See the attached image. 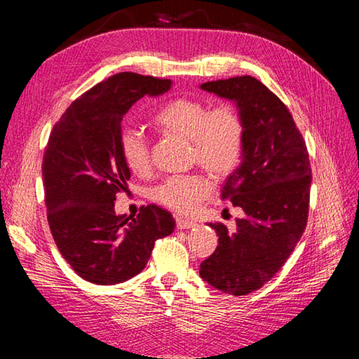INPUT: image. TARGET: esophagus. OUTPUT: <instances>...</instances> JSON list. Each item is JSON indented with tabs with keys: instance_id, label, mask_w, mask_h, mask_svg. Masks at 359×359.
Returning a JSON list of instances; mask_svg holds the SVG:
<instances>
[{
	"instance_id": "esophagus-1",
	"label": "esophagus",
	"mask_w": 359,
	"mask_h": 359,
	"mask_svg": "<svg viewBox=\"0 0 359 359\" xmlns=\"http://www.w3.org/2000/svg\"><path fill=\"white\" fill-rule=\"evenodd\" d=\"M175 225H177L179 230H188V228L196 226V222L191 219H184V217H175Z\"/></svg>"
}]
</instances>
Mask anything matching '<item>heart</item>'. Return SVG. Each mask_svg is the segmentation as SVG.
Returning <instances> with one entry per match:
<instances>
[{
	"mask_svg": "<svg viewBox=\"0 0 359 359\" xmlns=\"http://www.w3.org/2000/svg\"><path fill=\"white\" fill-rule=\"evenodd\" d=\"M158 131L184 137L191 143V157L216 175L226 177L239 166L245 148L247 128L241 111L231 103L207 104L191 97H175L160 104L151 116ZM118 151L126 168L135 175L151 171L148 142L135 129L118 135ZM212 191V180L203 172L172 175L157 185L152 199L172 211L193 212Z\"/></svg>",
	"mask_w": 359,
	"mask_h": 359,
	"instance_id": "b5f03b06",
	"label": "heart"
}]
</instances>
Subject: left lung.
Wrapping results in <instances>:
<instances>
[{
    "mask_svg": "<svg viewBox=\"0 0 359 359\" xmlns=\"http://www.w3.org/2000/svg\"><path fill=\"white\" fill-rule=\"evenodd\" d=\"M203 90L238 104L247 137L242 163L225 182L222 199L245 212L236 231L219 236L201 276L220 292L243 296L266 284L292 255L307 226L311 168L306 140L280 98L251 75L203 83Z\"/></svg>",
    "mask_w": 359,
    "mask_h": 359,
    "instance_id": "left-lung-1",
    "label": "left lung"
}]
</instances>
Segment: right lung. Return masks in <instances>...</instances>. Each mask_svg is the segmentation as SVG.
I'll return each instance as SVG.
<instances>
[{
  "label": "right lung",
  "instance_id": "add662e5",
  "mask_svg": "<svg viewBox=\"0 0 359 359\" xmlns=\"http://www.w3.org/2000/svg\"><path fill=\"white\" fill-rule=\"evenodd\" d=\"M170 88L166 79L116 74L72 102L50 131L41 166L49 228L72 270L93 284L139 274L156 241L174 231L171 212L157 205L137 217L114 211L131 177L118 151L121 120L142 97Z\"/></svg>",
  "mask_w": 359,
  "mask_h": 359
}]
</instances>
